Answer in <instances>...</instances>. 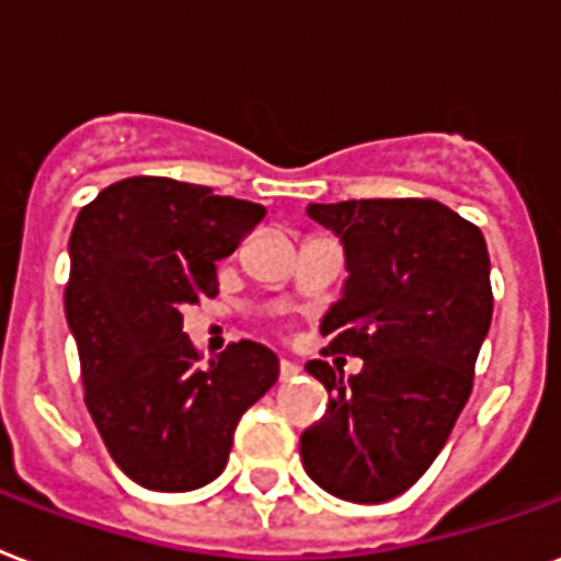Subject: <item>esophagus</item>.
I'll use <instances>...</instances> for the list:
<instances>
[{"mask_svg": "<svg viewBox=\"0 0 561 561\" xmlns=\"http://www.w3.org/2000/svg\"><path fill=\"white\" fill-rule=\"evenodd\" d=\"M299 370H302V367H299L297 362H290V358H282V362H279L282 379H294V376H299Z\"/></svg>", "mask_w": 561, "mask_h": 561, "instance_id": "obj_1", "label": "esophagus"}]
</instances>
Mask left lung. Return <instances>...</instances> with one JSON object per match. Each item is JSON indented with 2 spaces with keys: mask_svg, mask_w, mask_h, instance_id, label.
<instances>
[{
  "mask_svg": "<svg viewBox=\"0 0 561 561\" xmlns=\"http://www.w3.org/2000/svg\"><path fill=\"white\" fill-rule=\"evenodd\" d=\"M309 217L341 238L350 273L320 335L365 367L306 365L332 397L299 456L329 494L385 503L421 480L468 403L494 309L489 247L435 199L314 203Z\"/></svg>",
  "mask_w": 561,
  "mask_h": 561,
  "instance_id": "1",
  "label": "left lung"
}]
</instances>
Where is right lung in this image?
I'll return each instance as SVG.
<instances>
[{
	"mask_svg": "<svg viewBox=\"0 0 561 561\" xmlns=\"http://www.w3.org/2000/svg\"><path fill=\"white\" fill-rule=\"evenodd\" d=\"M264 205L164 176L114 182L76 217L64 311L111 459L144 489L217 480L234 426L279 379V358L238 341L199 367L182 309L217 297V262L262 224Z\"/></svg>",
	"mask_w": 561,
	"mask_h": 561,
	"instance_id": "obj_1",
	"label": "right lung"
}]
</instances>
